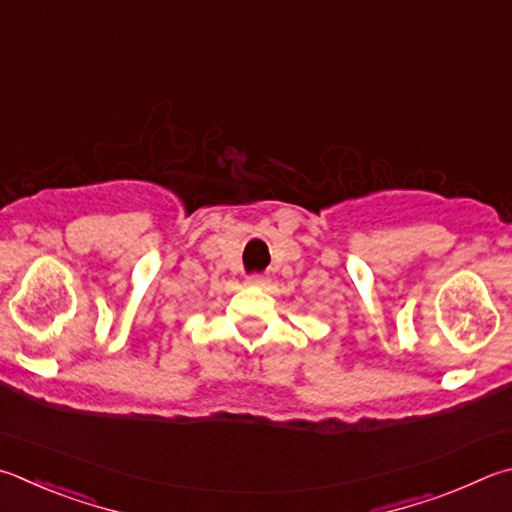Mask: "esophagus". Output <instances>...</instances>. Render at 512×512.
Instances as JSON below:
<instances>
[{"label": "esophagus", "instance_id": "obj_1", "mask_svg": "<svg viewBox=\"0 0 512 512\" xmlns=\"http://www.w3.org/2000/svg\"><path fill=\"white\" fill-rule=\"evenodd\" d=\"M268 280H266V277L264 275H248L246 277V284L248 286H264Z\"/></svg>", "mask_w": 512, "mask_h": 512}]
</instances>
